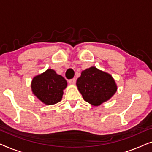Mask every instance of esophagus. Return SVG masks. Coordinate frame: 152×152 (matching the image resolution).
<instances>
[{"mask_svg":"<svg viewBox=\"0 0 152 152\" xmlns=\"http://www.w3.org/2000/svg\"><path fill=\"white\" fill-rule=\"evenodd\" d=\"M68 82H69L70 84L75 85V83H76V80H75V78L71 79V80H68Z\"/></svg>","mask_w":152,"mask_h":152,"instance_id":"obj_1","label":"esophagus"}]
</instances>
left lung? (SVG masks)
I'll return each instance as SVG.
<instances>
[{"label": "left lung", "mask_w": 152, "mask_h": 152, "mask_svg": "<svg viewBox=\"0 0 152 152\" xmlns=\"http://www.w3.org/2000/svg\"><path fill=\"white\" fill-rule=\"evenodd\" d=\"M76 84L83 99L95 107L111 99L118 89L113 77L95 66L83 70Z\"/></svg>", "instance_id": "8db88e82"}]
</instances>
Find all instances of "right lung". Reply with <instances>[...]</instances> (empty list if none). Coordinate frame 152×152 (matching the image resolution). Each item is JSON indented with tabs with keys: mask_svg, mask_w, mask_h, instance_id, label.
I'll return each mask as SVG.
<instances>
[{
	"mask_svg": "<svg viewBox=\"0 0 152 152\" xmlns=\"http://www.w3.org/2000/svg\"><path fill=\"white\" fill-rule=\"evenodd\" d=\"M67 82L53 69H48L35 76L31 82L32 93L45 105H53L61 100Z\"/></svg>",
	"mask_w": 152,
	"mask_h": 152,
	"instance_id": "1",
	"label": "right lung"
}]
</instances>
